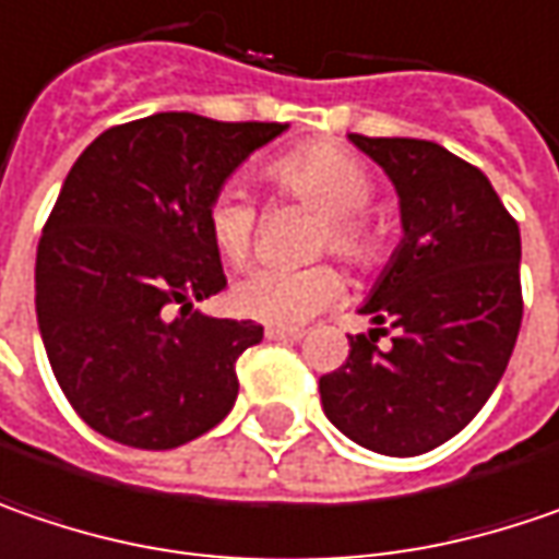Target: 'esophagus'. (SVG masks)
<instances>
[{
    "instance_id": "34e87169",
    "label": "esophagus",
    "mask_w": 559,
    "mask_h": 559,
    "mask_svg": "<svg viewBox=\"0 0 559 559\" xmlns=\"http://www.w3.org/2000/svg\"><path fill=\"white\" fill-rule=\"evenodd\" d=\"M265 337H269V341H300V331H297V328L269 325L265 328Z\"/></svg>"
}]
</instances>
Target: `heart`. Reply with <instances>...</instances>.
I'll return each instance as SVG.
<instances>
[{
    "label": "heart",
    "instance_id": "1",
    "mask_svg": "<svg viewBox=\"0 0 559 559\" xmlns=\"http://www.w3.org/2000/svg\"><path fill=\"white\" fill-rule=\"evenodd\" d=\"M262 178L281 200H294L322 215L312 240V255L331 253L353 269H376L388 247L381 218L366 203L372 200L369 168L341 146L306 143L275 156ZM206 231L215 253L228 265H243L255 247L259 209L240 187H222L206 209ZM341 297V275L331 265L309 269H253L234 284L237 316L275 328H297Z\"/></svg>",
    "mask_w": 559,
    "mask_h": 559
}]
</instances>
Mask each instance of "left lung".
Wrapping results in <instances>:
<instances>
[{
	"label": "left lung",
	"instance_id": "left-lung-1",
	"mask_svg": "<svg viewBox=\"0 0 559 559\" xmlns=\"http://www.w3.org/2000/svg\"><path fill=\"white\" fill-rule=\"evenodd\" d=\"M401 197L403 240L350 337L319 378L322 409L359 448L419 456L473 423L516 347L520 225L491 181L431 140L350 134ZM392 334L391 348L377 337Z\"/></svg>",
	"mask_w": 559,
	"mask_h": 559
}]
</instances>
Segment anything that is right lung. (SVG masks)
Wrapping results in <instances>:
<instances>
[{
    "label": "right lung",
    "instance_id": "add662e5",
    "mask_svg": "<svg viewBox=\"0 0 559 559\" xmlns=\"http://www.w3.org/2000/svg\"><path fill=\"white\" fill-rule=\"evenodd\" d=\"M281 131L158 111L103 131L71 165L37 247V322L61 394L93 431L171 450L231 413L237 356L262 325L197 309L228 284L206 209Z\"/></svg>",
    "mask_w": 559,
    "mask_h": 559
}]
</instances>
